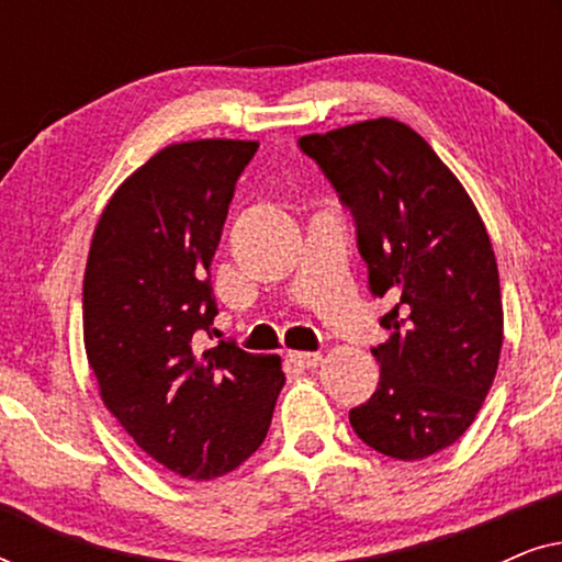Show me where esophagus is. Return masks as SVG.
<instances>
[{"mask_svg": "<svg viewBox=\"0 0 562 562\" xmlns=\"http://www.w3.org/2000/svg\"><path fill=\"white\" fill-rule=\"evenodd\" d=\"M286 360L299 371H310V368H317L322 363L319 352H289Z\"/></svg>", "mask_w": 562, "mask_h": 562, "instance_id": "obj_1", "label": "esophagus"}]
</instances>
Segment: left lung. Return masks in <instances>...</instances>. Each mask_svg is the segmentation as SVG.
Instances as JSON below:
<instances>
[{"mask_svg": "<svg viewBox=\"0 0 562 562\" xmlns=\"http://www.w3.org/2000/svg\"><path fill=\"white\" fill-rule=\"evenodd\" d=\"M356 222L368 291L386 296L381 379L350 425L396 460L435 456L473 425L504 342L502 289L471 196L422 135L381 117L299 137Z\"/></svg>", "mask_w": 562, "mask_h": 562, "instance_id": "left-lung-1", "label": "left lung"}]
</instances>
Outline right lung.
Segmentation results:
<instances>
[{
  "label": "right lung",
  "mask_w": 562,
  "mask_h": 562,
  "mask_svg": "<svg viewBox=\"0 0 562 562\" xmlns=\"http://www.w3.org/2000/svg\"><path fill=\"white\" fill-rule=\"evenodd\" d=\"M252 140L168 145L104 206L83 273V342L106 409L168 471L210 481L266 440L279 356L199 345L217 317L210 266Z\"/></svg>",
  "instance_id": "right-lung-1"
}]
</instances>
